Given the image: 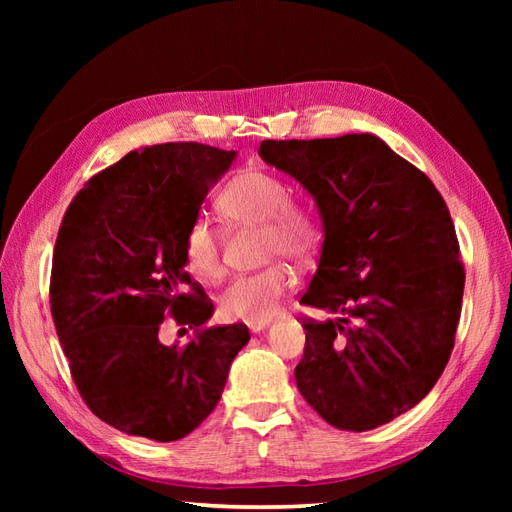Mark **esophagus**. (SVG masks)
<instances>
[{
  "mask_svg": "<svg viewBox=\"0 0 512 512\" xmlns=\"http://www.w3.org/2000/svg\"><path fill=\"white\" fill-rule=\"evenodd\" d=\"M247 327H250V333H260L269 327V320L267 322H250Z\"/></svg>",
  "mask_w": 512,
  "mask_h": 512,
  "instance_id": "esophagus-1",
  "label": "esophagus"
}]
</instances>
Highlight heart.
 Here are the masks:
<instances>
[{
    "label": "heart",
    "mask_w": 512,
    "mask_h": 512,
    "mask_svg": "<svg viewBox=\"0 0 512 512\" xmlns=\"http://www.w3.org/2000/svg\"><path fill=\"white\" fill-rule=\"evenodd\" d=\"M218 207L232 222L262 224V250L267 258L305 260L316 250L318 224L314 215L288 205V188L269 173L243 170L226 185ZM183 258L188 269L203 280H218L222 275L220 243L205 218L194 220L185 230ZM292 282L294 277L282 262L239 275L222 292L220 312L226 320L267 322L277 312Z\"/></svg>",
    "instance_id": "1"
}]
</instances>
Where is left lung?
Returning <instances> with one entry per match:
<instances>
[{"label":"left lung","mask_w":512,"mask_h":512,"mask_svg":"<svg viewBox=\"0 0 512 512\" xmlns=\"http://www.w3.org/2000/svg\"><path fill=\"white\" fill-rule=\"evenodd\" d=\"M260 158L314 198L318 269L297 389L329 425L393 421L438 382L455 346L466 273L444 198L376 134L262 141Z\"/></svg>","instance_id":"8db88e82"}]
</instances>
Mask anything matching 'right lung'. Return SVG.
I'll return each mask as SVG.
<instances>
[{"label": "right lung", "instance_id": "obj_1", "mask_svg": "<svg viewBox=\"0 0 512 512\" xmlns=\"http://www.w3.org/2000/svg\"><path fill=\"white\" fill-rule=\"evenodd\" d=\"M235 160L198 143L130 151L89 179L61 222L51 273L59 344L91 412L130 436H188L250 342L245 324L203 327L213 303L183 258L185 230ZM168 313L195 329L188 345L159 342Z\"/></svg>", "mask_w": 512, "mask_h": 512}]
</instances>
